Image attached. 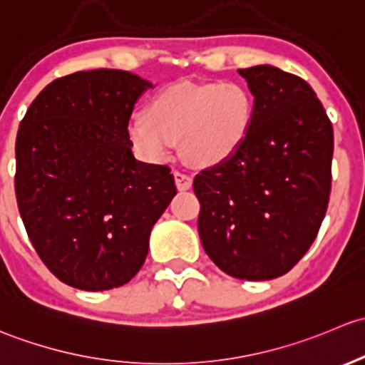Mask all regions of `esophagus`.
<instances>
[{
	"label": "esophagus",
	"instance_id": "esophagus-1",
	"mask_svg": "<svg viewBox=\"0 0 365 365\" xmlns=\"http://www.w3.org/2000/svg\"><path fill=\"white\" fill-rule=\"evenodd\" d=\"M174 179H175V186H178L179 191L190 190L191 184H193V179H191V175L184 174V172H174Z\"/></svg>",
	"mask_w": 365,
	"mask_h": 365
}]
</instances>
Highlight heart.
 Wrapping results in <instances>:
<instances>
[{
  "mask_svg": "<svg viewBox=\"0 0 365 365\" xmlns=\"http://www.w3.org/2000/svg\"><path fill=\"white\" fill-rule=\"evenodd\" d=\"M255 103L237 82H175L158 91L145 115L128 123V137L149 161H167L181 140L195 167H216L242 148Z\"/></svg>",
  "mask_w": 365,
  "mask_h": 365,
  "instance_id": "b5f03b06",
  "label": "heart"
}]
</instances>
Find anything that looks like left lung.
Segmentation results:
<instances>
[{"instance_id": "1", "label": "left lung", "mask_w": 365, "mask_h": 365, "mask_svg": "<svg viewBox=\"0 0 365 365\" xmlns=\"http://www.w3.org/2000/svg\"><path fill=\"white\" fill-rule=\"evenodd\" d=\"M237 71L255 98L253 125L234 156L195 178L198 234L228 276L269 281L317 239L332 182L334 131L300 77L272 65Z\"/></svg>"}]
</instances>
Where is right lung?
<instances>
[{
	"label": "right lung",
	"instance_id": "add662e5",
	"mask_svg": "<svg viewBox=\"0 0 365 365\" xmlns=\"http://www.w3.org/2000/svg\"><path fill=\"white\" fill-rule=\"evenodd\" d=\"M149 88L125 70L77 71L52 81L19 126V212L43 264L78 290L128 283L178 193L170 168L131 153L128 121Z\"/></svg>",
	"mask_w": 365,
	"mask_h": 365
}]
</instances>
